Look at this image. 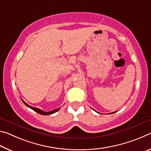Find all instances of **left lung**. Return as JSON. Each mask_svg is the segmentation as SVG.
I'll use <instances>...</instances> for the list:
<instances>
[{
  "mask_svg": "<svg viewBox=\"0 0 151 151\" xmlns=\"http://www.w3.org/2000/svg\"><path fill=\"white\" fill-rule=\"evenodd\" d=\"M112 113H114V112H112Z\"/></svg>",
  "mask_w": 151,
  "mask_h": 151,
  "instance_id": "left-lung-1",
  "label": "left lung"
}]
</instances>
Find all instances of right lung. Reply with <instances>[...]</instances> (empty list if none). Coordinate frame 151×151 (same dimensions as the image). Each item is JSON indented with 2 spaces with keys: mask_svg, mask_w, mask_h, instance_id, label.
Instances as JSON below:
<instances>
[{
  "mask_svg": "<svg viewBox=\"0 0 151 151\" xmlns=\"http://www.w3.org/2000/svg\"><path fill=\"white\" fill-rule=\"evenodd\" d=\"M22 101H23V102L24 104H25V105L27 106V107L30 108L31 109L33 110L34 111H35L36 112H37V113H39V114H41V115H49V114H52L55 113V112H58V111L59 110V108H57V109L54 110H52V111H51V112H44V111H43L42 110L39 109V108H35V107H32V106L28 105L26 102H24L23 100H22Z\"/></svg>",
  "mask_w": 151,
  "mask_h": 151,
  "instance_id": "1",
  "label": "right lung"
}]
</instances>
